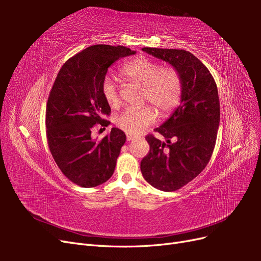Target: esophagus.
Here are the masks:
<instances>
[{
  "mask_svg": "<svg viewBox=\"0 0 261 261\" xmlns=\"http://www.w3.org/2000/svg\"><path fill=\"white\" fill-rule=\"evenodd\" d=\"M126 139H127V141H132V140H134L135 139V136H133V135H130V134H126Z\"/></svg>",
  "mask_w": 261,
  "mask_h": 261,
  "instance_id": "esophagus-1",
  "label": "esophagus"
}]
</instances>
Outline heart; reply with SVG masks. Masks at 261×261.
Returning a JSON list of instances; mask_svg holds the SVG:
<instances>
[{"instance_id":"b5f03b06","label":"heart","mask_w":261,"mask_h":261,"mask_svg":"<svg viewBox=\"0 0 261 261\" xmlns=\"http://www.w3.org/2000/svg\"><path fill=\"white\" fill-rule=\"evenodd\" d=\"M118 73L126 80L143 86V101L150 102L160 114L170 113L181 98L183 81L178 70L172 66H162L156 61L137 57L124 63ZM101 92L108 105H118L120 93L110 78L102 82ZM155 117V111L150 106L128 108L117 116L116 124L125 132L136 135L152 124Z\"/></svg>"}]
</instances>
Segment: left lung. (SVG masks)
I'll use <instances>...</instances> for the list:
<instances>
[{
  "label": "left lung",
  "mask_w": 261,
  "mask_h": 261,
  "mask_svg": "<svg viewBox=\"0 0 261 261\" xmlns=\"http://www.w3.org/2000/svg\"><path fill=\"white\" fill-rule=\"evenodd\" d=\"M176 68L183 81L180 105L169 120L154 129L167 143L152 134L150 146L140 162L144 178L156 189L174 192L198 176L209 163L216 146L220 123L217 84L209 69L185 50L143 48ZM175 138V143L170 139Z\"/></svg>",
  "instance_id": "left-lung-1"
}]
</instances>
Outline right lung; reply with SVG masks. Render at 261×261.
<instances>
[{"instance_id": "right-lung-1", "label": "right lung", "mask_w": 261, "mask_h": 261, "mask_svg": "<svg viewBox=\"0 0 261 261\" xmlns=\"http://www.w3.org/2000/svg\"><path fill=\"white\" fill-rule=\"evenodd\" d=\"M135 54L122 45L96 44L68 59L55 78L45 109L49 149L61 172L82 187H96L112 176L126 136L113 127L101 140L91 138L97 124L111 113L101 92L108 68Z\"/></svg>"}]
</instances>
